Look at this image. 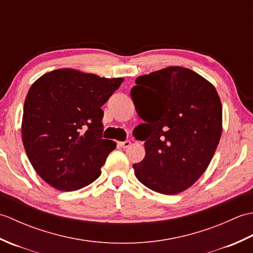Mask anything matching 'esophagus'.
Returning a JSON list of instances; mask_svg holds the SVG:
<instances>
[{
	"label": "esophagus",
	"mask_w": 253,
	"mask_h": 253,
	"mask_svg": "<svg viewBox=\"0 0 253 253\" xmlns=\"http://www.w3.org/2000/svg\"><path fill=\"white\" fill-rule=\"evenodd\" d=\"M130 144H131V142H130L129 140H126V141H120V142H118V146H120L121 148H124V149H126V148H128V147H130Z\"/></svg>",
	"instance_id": "obj_1"
}]
</instances>
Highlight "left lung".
<instances>
[{"mask_svg": "<svg viewBox=\"0 0 253 253\" xmlns=\"http://www.w3.org/2000/svg\"><path fill=\"white\" fill-rule=\"evenodd\" d=\"M130 91L146 157L133 164L138 180L176 195L200 178L223 129L222 103L214 85L191 69L169 66L138 77ZM137 127V128H138Z\"/></svg>", "mask_w": 253, "mask_h": 253, "instance_id": "1", "label": "left lung"}]
</instances>
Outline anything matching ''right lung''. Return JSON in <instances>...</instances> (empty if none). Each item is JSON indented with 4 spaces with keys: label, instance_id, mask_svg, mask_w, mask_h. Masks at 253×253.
<instances>
[{
    "label": "right lung",
    "instance_id": "obj_1",
    "mask_svg": "<svg viewBox=\"0 0 253 253\" xmlns=\"http://www.w3.org/2000/svg\"><path fill=\"white\" fill-rule=\"evenodd\" d=\"M123 78H105L73 68L42 75L27 93L21 138L32 168L50 186L74 191L101 175L116 143L102 139L101 106Z\"/></svg>",
    "mask_w": 253,
    "mask_h": 253
}]
</instances>
